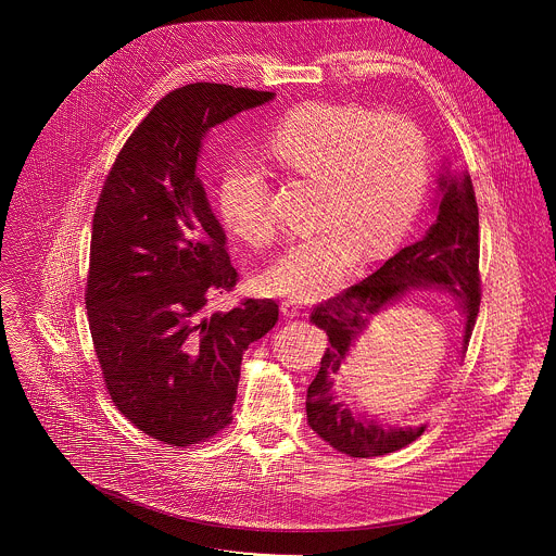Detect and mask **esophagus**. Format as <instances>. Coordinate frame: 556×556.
<instances>
[{"mask_svg": "<svg viewBox=\"0 0 556 556\" xmlns=\"http://www.w3.org/2000/svg\"><path fill=\"white\" fill-rule=\"evenodd\" d=\"M281 314L288 316V319H294V316L301 314V305L296 301H292V299H283L281 301Z\"/></svg>", "mask_w": 556, "mask_h": 556, "instance_id": "34e87169", "label": "esophagus"}]
</instances>
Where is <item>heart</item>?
I'll list each match as a JSON object with an SVG mask.
<instances>
[{"label": "heart", "instance_id": "obj_1", "mask_svg": "<svg viewBox=\"0 0 556 556\" xmlns=\"http://www.w3.org/2000/svg\"><path fill=\"white\" fill-rule=\"evenodd\" d=\"M266 151L292 176L319 180L314 228L286 247L264 270L262 286L294 299L337 288L365 255L376 257L414 222L431 174V155L418 123L363 105L314 103L283 116ZM226 226L251 244L273 237L270 182L264 169L235 157L217 187Z\"/></svg>", "mask_w": 556, "mask_h": 556}]
</instances>
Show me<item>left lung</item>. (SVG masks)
Returning <instances> with one entry per match:
<instances>
[{"label": "left lung", "instance_id": "8db88e82", "mask_svg": "<svg viewBox=\"0 0 556 556\" xmlns=\"http://www.w3.org/2000/svg\"><path fill=\"white\" fill-rule=\"evenodd\" d=\"M438 215L425 237L395 253L367 279L345 292L316 305L309 321L326 330L330 345L321 369L307 387L305 412L312 431L332 448L350 457H374L399 451L425 431L422 427H389L354 416L332 391V376L339 374L352 343L367 330L395 299L412 288H438L459 296L464 314L462 354L480 312V213L468 174L440 176Z\"/></svg>", "mask_w": 556, "mask_h": 556}]
</instances>
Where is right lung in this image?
Returning <instances> with one entry per match:
<instances>
[{
    "instance_id": "obj_1",
    "label": "right lung",
    "mask_w": 556,
    "mask_h": 556,
    "mask_svg": "<svg viewBox=\"0 0 556 556\" xmlns=\"http://www.w3.org/2000/svg\"><path fill=\"white\" fill-rule=\"evenodd\" d=\"M273 97L222 84L169 92L118 151L97 202L94 352L114 407L163 444H200L230 425L242 354L279 319L273 299L208 309L240 275L198 178L206 131Z\"/></svg>"
}]
</instances>
